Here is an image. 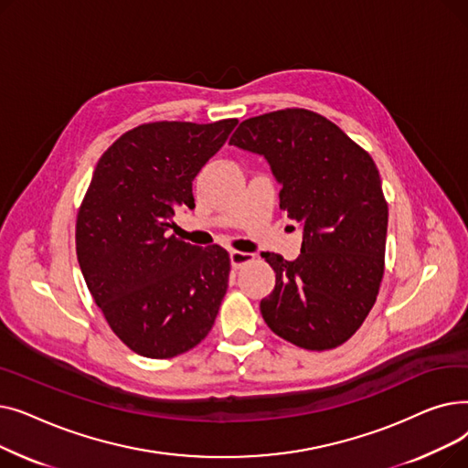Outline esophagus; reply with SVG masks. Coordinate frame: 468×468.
<instances>
[{"instance_id":"esophagus-1","label":"esophagus","mask_w":468,"mask_h":468,"mask_svg":"<svg viewBox=\"0 0 468 468\" xmlns=\"http://www.w3.org/2000/svg\"><path fill=\"white\" fill-rule=\"evenodd\" d=\"M252 260H254V256L249 252H237V250L229 252V261H231L233 269H240L244 263H250Z\"/></svg>"}]
</instances>
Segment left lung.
<instances>
[{"instance_id": "8db88e82", "label": "left lung", "mask_w": 468, "mask_h": 468, "mask_svg": "<svg viewBox=\"0 0 468 468\" xmlns=\"http://www.w3.org/2000/svg\"><path fill=\"white\" fill-rule=\"evenodd\" d=\"M261 155L281 208L302 229V254L263 252L275 288L260 302L277 335L309 351L347 341L376 303L388 210L374 159L326 117L281 110L242 121L229 138Z\"/></svg>"}]
</instances>
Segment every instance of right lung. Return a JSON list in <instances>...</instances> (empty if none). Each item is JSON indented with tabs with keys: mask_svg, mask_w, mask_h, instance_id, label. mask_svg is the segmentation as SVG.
<instances>
[{
	"mask_svg": "<svg viewBox=\"0 0 468 468\" xmlns=\"http://www.w3.org/2000/svg\"><path fill=\"white\" fill-rule=\"evenodd\" d=\"M237 119L161 121L122 134L98 161L78 214L85 282L115 335L147 358L193 349L210 332L229 281V254L170 235L193 208V180Z\"/></svg>",
	"mask_w": 468,
	"mask_h": 468,
	"instance_id": "add662e5",
	"label": "right lung"
}]
</instances>
